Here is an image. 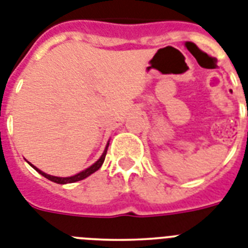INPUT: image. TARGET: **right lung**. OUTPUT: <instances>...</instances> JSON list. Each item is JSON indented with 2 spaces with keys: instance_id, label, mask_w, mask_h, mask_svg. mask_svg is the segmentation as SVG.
<instances>
[{
  "instance_id": "1",
  "label": "right lung",
  "mask_w": 248,
  "mask_h": 248,
  "mask_svg": "<svg viewBox=\"0 0 248 248\" xmlns=\"http://www.w3.org/2000/svg\"><path fill=\"white\" fill-rule=\"evenodd\" d=\"M108 147H109V143H108V146H106L105 151H104V153H102V155H101V157H100V158L97 159V161H96V162L93 163V165L90 166L89 169L83 170L82 172L77 173V175H75V176H71V177H57V176L48 175V173L43 172V171H40V170H39V169H36L35 166H32L31 163H30V165H31L32 169L36 170V171H38V172L40 173V175L44 176L46 179H48V180H50V181H53V183H57V184H72V183H76V181H81V180L86 179V177H89V176L91 175V173L96 172V171H97V170H99L100 167H101L102 163H104V161H105L106 152H108Z\"/></svg>"
}]
</instances>
